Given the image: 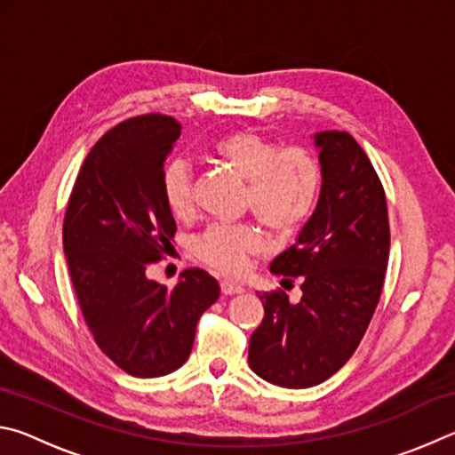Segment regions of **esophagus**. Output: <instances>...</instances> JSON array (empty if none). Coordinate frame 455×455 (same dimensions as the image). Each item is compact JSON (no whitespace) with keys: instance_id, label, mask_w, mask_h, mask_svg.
Masks as SVG:
<instances>
[{"instance_id":"1","label":"esophagus","mask_w":455,"mask_h":455,"mask_svg":"<svg viewBox=\"0 0 455 455\" xmlns=\"http://www.w3.org/2000/svg\"><path fill=\"white\" fill-rule=\"evenodd\" d=\"M220 291H222V295H227V297H230V295H241V292H244V289H243V284H238V283H233V281H220Z\"/></svg>"}]
</instances>
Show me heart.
I'll use <instances>...</instances> for the list:
<instances>
[{
	"mask_svg": "<svg viewBox=\"0 0 455 455\" xmlns=\"http://www.w3.org/2000/svg\"><path fill=\"white\" fill-rule=\"evenodd\" d=\"M211 154L249 182L246 206L268 233L292 235L309 219L319 192V164L305 148L281 146L252 130H235L212 144ZM164 203L176 219H187L195 209L192 171L176 160L163 179ZM260 236L252 227H211L198 238V257L225 275H241L252 255L260 251Z\"/></svg>",
	"mask_w": 455,
	"mask_h": 455,
	"instance_id": "b5f03b06",
	"label": "heart"
}]
</instances>
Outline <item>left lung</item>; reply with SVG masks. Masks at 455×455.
<instances>
[{"mask_svg":"<svg viewBox=\"0 0 455 455\" xmlns=\"http://www.w3.org/2000/svg\"><path fill=\"white\" fill-rule=\"evenodd\" d=\"M321 195L297 241L271 263L303 297L259 295L263 323L252 331L249 365L287 389L319 385L355 353L379 303L389 259V219L375 168L355 138L339 130L313 136Z\"/></svg>","mask_w":455,"mask_h":455,"instance_id":"1","label":"left lung"}]
</instances>
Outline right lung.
Returning a JSON list of instances; mask_svg holds the SVG:
<instances>
[{
	"instance_id": "right-lung-1",
	"label": "right lung",
	"mask_w": 455,
	"mask_h": 455,
	"mask_svg": "<svg viewBox=\"0 0 455 455\" xmlns=\"http://www.w3.org/2000/svg\"><path fill=\"white\" fill-rule=\"evenodd\" d=\"M180 130L160 114L108 130L84 160L64 219L84 319L98 347L134 377L176 371L190 355L200 315L220 295L203 268H187L172 289L146 275L176 233L163 179Z\"/></svg>"
}]
</instances>
